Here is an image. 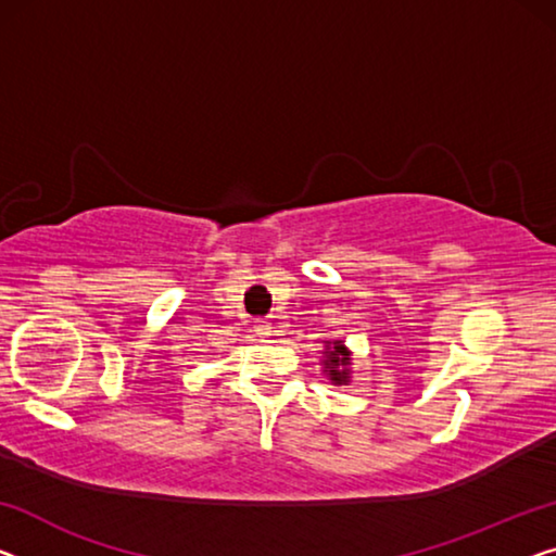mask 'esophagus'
<instances>
[{
  "mask_svg": "<svg viewBox=\"0 0 556 556\" xmlns=\"http://www.w3.org/2000/svg\"><path fill=\"white\" fill-rule=\"evenodd\" d=\"M254 331L260 337H271L277 331V325L271 319H262V321H256V327H254Z\"/></svg>",
  "mask_w": 556,
  "mask_h": 556,
  "instance_id": "obj_1",
  "label": "esophagus"
}]
</instances>
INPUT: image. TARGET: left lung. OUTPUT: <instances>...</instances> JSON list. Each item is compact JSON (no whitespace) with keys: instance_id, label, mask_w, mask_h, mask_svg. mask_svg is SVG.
<instances>
[{"instance_id":"8db88e82","label":"left lung","mask_w":556,"mask_h":556,"mask_svg":"<svg viewBox=\"0 0 556 556\" xmlns=\"http://www.w3.org/2000/svg\"><path fill=\"white\" fill-rule=\"evenodd\" d=\"M325 371L331 379V384H346L350 382V364H352V354L346 346L339 342H327V352H325Z\"/></svg>"}]
</instances>
